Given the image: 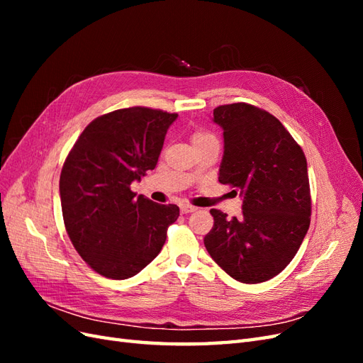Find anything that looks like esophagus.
<instances>
[{
	"mask_svg": "<svg viewBox=\"0 0 363 363\" xmlns=\"http://www.w3.org/2000/svg\"><path fill=\"white\" fill-rule=\"evenodd\" d=\"M196 211V207H194V206H189V204H180V212L182 213H191V212H195Z\"/></svg>",
	"mask_w": 363,
	"mask_h": 363,
	"instance_id": "obj_1",
	"label": "esophagus"
}]
</instances>
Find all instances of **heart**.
I'll list each match as a JSON object with an SVG mask.
<instances>
[{"mask_svg": "<svg viewBox=\"0 0 363 363\" xmlns=\"http://www.w3.org/2000/svg\"><path fill=\"white\" fill-rule=\"evenodd\" d=\"M207 139H215L212 135L206 133V131H195V133L192 135V144H199V142H203V140H207Z\"/></svg>", "mask_w": 363, "mask_h": 363, "instance_id": "1", "label": "heart"}]
</instances>
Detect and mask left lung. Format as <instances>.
<instances>
[{"mask_svg": "<svg viewBox=\"0 0 363 363\" xmlns=\"http://www.w3.org/2000/svg\"><path fill=\"white\" fill-rule=\"evenodd\" d=\"M213 123L224 130L218 180L242 195V213L227 218L212 208L206 250L235 280L267 281L289 265L309 230L306 156L280 121L256 106H219Z\"/></svg>", "mask_w": 363, "mask_h": 363, "instance_id": "obj_1", "label": "left lung"}]
</instances>
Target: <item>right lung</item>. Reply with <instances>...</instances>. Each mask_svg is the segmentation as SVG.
Here are the masks:
<instances>
[{
	"label": "right lung",
	"mask_w": 363,
	"mask_h": 363,
	"mask_svg": "<svg viewBox=\"0 0 363 363\" xmlns=\"http://www.w3.org/2000/svg\"><path fill=\"white\" fill-rule=\"evenodd\" d=\"M177 113L128 107L95 118L60 174L63 223L77 252L113 280L133 277L155 259L180 208L136 196L130 184L155 169Z\"/></svg>",
	"instance_id": "add662e5"
}]
</instances>
